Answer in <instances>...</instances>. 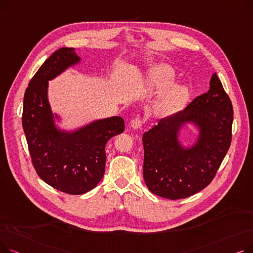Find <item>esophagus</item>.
<instances>
[{
  "instance_id": "1",
  "label": "esophagus",
  "mask_w": 253,
  "mask_h": 253,
  "mask_svg": "<svg viewBox=\"0 0 253 253\" xmlns=\"http://www.w3.org/2000/svg\"><path fill=\"white\" fill-rule=\"evenodd\" d=\"M142 120L140 118H134L131 120L130 122V127L133 128V129H140L142 126Z\"/></svg>"
}]
</instances>
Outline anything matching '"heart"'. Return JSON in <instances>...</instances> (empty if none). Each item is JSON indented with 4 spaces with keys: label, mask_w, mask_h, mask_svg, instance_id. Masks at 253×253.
<instances>
[{
    "label": "heart",
    "mask_w": 253,
    "mask_h": 253,
    "mask_svg": "<svg viewBox=\"0 0 253 253\" xmlns=\"http://www.w3.org/2000/svg\"><path fill=\"white\" fill-rule=\"evenodd\" d=\"M175 79V71L167 64L154 65L144 73L142 87L158 91L152 109L159 117H169L180 112L190 99L189 86L173 83Z\"/></svg>",
    "instance_id": "heart-1"
}]
</instances>
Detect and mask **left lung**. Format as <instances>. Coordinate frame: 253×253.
<instances>
[{
    "label": "left lung",
    "mask_w": 253,
    "mask_h": 253,
    "mask_svg": "<svg viewBox=\"0 0 253 253\" xmlns=\"http://www.w3.org/2000/svg\"><path fill=\"white\" fill-rule=\"evenodd\" d=\"M209 86L184 110L143 133V179L153 194L176 200L202 191L213 179L231 144L233 106L216 73ZM188 126L196 128L197 135L184 145L181 132Z\"/></svg>",
    "instance_id": "8db88e82"
}]
</instances>
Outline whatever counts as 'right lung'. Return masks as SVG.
Segmentation results:
<instances>
[{
	"instance_id": "right-lung-1",
	"label": "right lung",
	"mask_w": 253,
	"mask_h": 253,
	"mask_svg": "<svg viewBox=\"0 0 253 253\" xmlns=\"http://www.w3.org/2000/svg\"><path fill=\"white\" fill-rule=\"evenodd\" d=\"M82 62L74 48H60L31 80L23 98L22 126L38 175L60 192L81 195L94 189L104 174L105 144L124 131L114 116L76 128L61 126L48 98L49 81Z\"/></svg>"
}]
</instances>
